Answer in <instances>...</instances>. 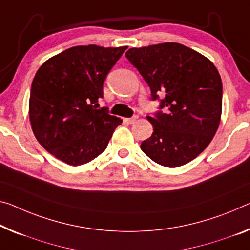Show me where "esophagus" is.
<instances>
[{
    "mask_svg": "<svg viewBox=\"0 0 250 250\" xmlns=\"http://www.w3.org/2000/svg\"><path fill=\"white\" fill-rule=\"evenodd\" d=\"M137 120H138V115H134L133 117L126 118V122L129 123V124H134V123H135Z\"/></svg>",
    "mask_w": 250,
    "mask_h": 250,
    "instance_id": "esophagus-1",
    "label": "esophagus"
}]
</instances>
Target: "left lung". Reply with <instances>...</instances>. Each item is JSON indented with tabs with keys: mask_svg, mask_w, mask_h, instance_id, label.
Wrapping results in <instances>:
<instances>
[{
	"mask_svg": "<svg viewBox=\"0 0 250 250\" xmlns=\"http://www.w3.org/2000/svg\"><path fill=\"white\" fill-rule=\"evenodd\" d=\"M125 56L147 83L152 101H160L159 112L147 116L153 134L142 142V151L163 167L189 163L208 146L220 123L222 83L217 68L175 42L132 48Z\"/></svg>",
	"mask_w": 250,
	"mask_h": 250,
	"instance_id": "1",
	"label": "left lung"
}]
</instances>
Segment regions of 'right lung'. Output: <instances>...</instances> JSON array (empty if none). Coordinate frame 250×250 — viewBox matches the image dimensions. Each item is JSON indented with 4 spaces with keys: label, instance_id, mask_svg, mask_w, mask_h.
Returning a JSON list of instances; mask_svg holds the SVG:
<instances>
[{
    "label": "right lung",
    "instance_id": "add662e5",
    "mask_svg": "<svg viewBox=\"0 0 250 250\" xmlns=\"http://www.w3.org/2000/svg\"><path fill=\"white\" fill-rule=\"evenodd\" d=\"M126 49L78 45L39 68L31 86L29 117L34 136L50 154L77 167L105 151L122 120L96 105L103 98L106 76Z\"/></svg>",
    "mask_w": 250,
    "mask_h": 250
}]
</instances>
